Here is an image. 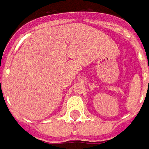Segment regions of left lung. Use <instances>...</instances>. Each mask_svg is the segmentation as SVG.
<instances>
[{"mask_svg":"<svg viewBox=\"0 0 149 149\" xmlns=\"http://www.w3.org/2000/svg\"><path fill=\"white\" fill-rule=\"evenodd\" d=\"M148 82H149V80H148Z\"/></svg>","mask_w":149,"mask_h":149,"instance_id":"left-lung-1","label":"left lung"}]
</instances>
